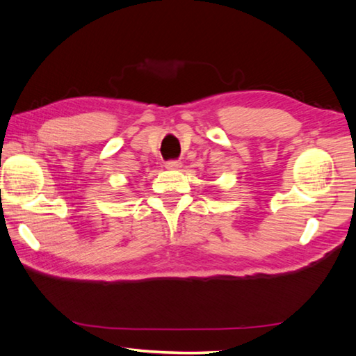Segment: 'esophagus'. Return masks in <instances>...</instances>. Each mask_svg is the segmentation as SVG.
<instances>
[{"label": "esophagus", "instance_id": "1", "mask_svg": "<svg viewBox=\"0 0 356 356\" xmlns=\"http://www.w3.org/2000/svg\"><path fill=\"white\" fill-rule=\"evenodd\" d=\"M165 168L170 170V171H177V170L182 168V163H180L179 161H170V162L165 163Z\"/></svg>", "mask_w": 356, "mask_h": 356}]
</instances>
